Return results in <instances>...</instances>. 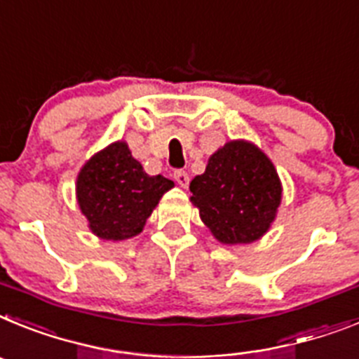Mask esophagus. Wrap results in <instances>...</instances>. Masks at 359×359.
Listing matches in <instances>:
<instances>
[{
	"mask_svg": "<svg viewBox=\"0 0 359 359\" xmlns=\"http://www.w3.org/2000/svg\"><path fill=\"white\" fill-rule=\"evenodd\" d=\"M173 177H175V180H177V184H179V186H182V188H188L189 175H188V173H186V171H184V170H177L175 173H173Z\"/></svg>",
	"mask_w": 359,
	"mask_h": 359,
	"instance_id": "obj_1",
	"label": "esophagus"
}]
</instances>
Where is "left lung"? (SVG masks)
<instances>
[{
    "label": "left lung",
    "mask_w": 359,
    "mask_h": 359,
    "mask_svg": "<svg viewBox=\"0 0 359 359\" xmlns=\"http://www.w3.org/2000/svg\"><path fill=\"white\" fill-rule=\"evenodd\" d=\"M202 222L222 244H249L269 229L282 186L273 162L257 146L227 142L189 184Z\"/></svg>",
    "instance_id": "8db88e82"
}]
</instances>
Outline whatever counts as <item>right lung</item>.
I'll return each mask as SVG.
<instances>
[{
	"instance_id": "1",
	"label": "right lung",
	"mask_w": 359,
	"mask_h": 359,
	"mask_svg": "<svg viewBox=\"0 0 359 359\" xmlns=\"http://www.w3.org/2000/svg\"><path fill=\"white\" fill-rule=\"evenodd\" d=\"M173 182L149 177L124 142L93 155L77 177V202L90 229L104 240L139 235L155 205Z\"/></svg>"
}]
</instances>
